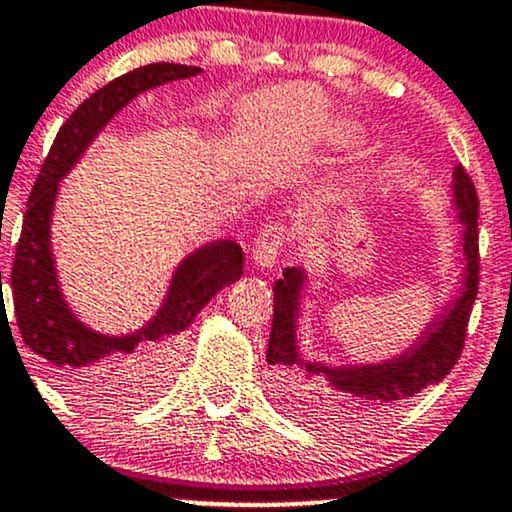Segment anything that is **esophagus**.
I'll return each instance as SVG.
<instances>
[{"label": "esophagus", "mask_w": 512, "mask_h": 512, "mask_svg": "<svg viewBox=\"0 0 512 512\" xmlns=\"http://www.w3.org/2000/svg\"><path fill=\"white\" fill-rule=\"evenodd\" d=\"M286 243V230L282 223H269L260 230L255 245H252V262L262 269H272L277 265V257Z\"/></svg>", "instance_id": "1"}]
</instances>
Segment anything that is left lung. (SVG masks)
Here are the masks:
<instances>
[{
    "mask_svg": "<svg viewBox=\"0 0 512 512\" xmlns=\"http://www.w3.org/2000/svg\"><path fill=\"white\" fill-rule=\"evenodd\" d=\"M452 209L462 223L457 247L462 255V286L452 301L440 306L430 323H425L413 345L384 362L333 367L303 357L299 318L308 277L303 267L284 269V277L274 284V320L267 362L277 367L282 401L296 415L330 425L374 418L442 381L457 364L471 306L479 291V196L462 165L452 172Z\"/></svg>",
    "mask_w": 512,
    "mask_h": 512,
    "instance_id": "1",
    "label": "left lung"
}]
</instances>
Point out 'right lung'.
<instances>
[{
  "instance_id": "right-lung-1",
  "label": "right lung",
  "mask_w": 512,
  "mask_h": 512,
  "mask_svg": "<svg viewBox=\"0 0 512 512\" xmlns=\"http://www.w3.org/2000/svg\"><path fill=\"white\" fill-rule=\"evenodd\" d=\"M196 75H201V67L153 63L104 84L63 123L33 184L9 289L16 325L26 347L46 362L50 374L65 389L89 391L104 386L106 379L119 369V359H126L136 376H162L177 352L179 335L194 323L201 308L223 286L243 277V247L235 240H213L196 247L174 269L155 316L128 335H104L84 325L77 313H72L58 282L50 226L60 182L82 160L94 138L138 94Z\"/></svg>"
}]
</instances>
